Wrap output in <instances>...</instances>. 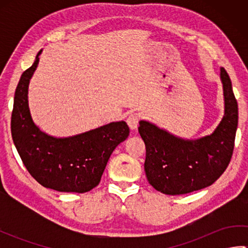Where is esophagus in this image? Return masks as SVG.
Returning a JSON list of instances; mask_svg holds the SVG:
<instances>
[{
    "mask_svg": "<svg viewBox=\"0 0 248 248\" xmlns=\"http://www.w3.org/2000/svg\"><path fill=\"white\" fill-rule=\"evenodd\" d=\"M139 120H140V118H139L138 114H134V113H133V114L129 115V117L127 118V124H128V125H129V128H130L131 130H135L136 128H138Z\"/></svg>",
    "mask_w": 248,
    "mask_h": 248,
    "instance_id": "1",
    "label": "esophagus"
}]
</instances>
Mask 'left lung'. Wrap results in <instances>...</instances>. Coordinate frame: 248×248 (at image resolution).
Returning a JSON list of instances; mask_svg holds the SVG:
<instances>
[{
  "mask_svg": "<svg viewBox=\"0 0 248 248\" xmlns=\"http://www.w3.org/2000/svg\"><path fill=\"white\" fill-rule=\"evenodd\" d=\"M224 116L209 135L187 140L141 119L139 132L146 146L145 172L156 191L182 195L211 186L227 168L232 155L238 103L230 78L220 68Z\"/></svg>",
  "mask_w": 248,
  "mask_h": 248,
  "instance_id": "left-lung-1",
  "label": "left lung"
}]
</instances>
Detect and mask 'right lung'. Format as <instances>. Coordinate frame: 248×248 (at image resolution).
Returning a JSON list of instances; mask_svg holds the SVG:
<instances>
[{
	"label": "right lung",
	"instance_id": "1",
	"mask_svg": "<svg viewBox=\"0 0 248 248\" xmlns=\"http://www.w3.org/2000/svg\"><path fill=\"white\" fill-rule=\"evenodd\" d=\"M40 50L34 64L20 78L14 98L12 136L24 166L41 186L57 192L85 193L96 187L110 155L127 140L125 121L108 124L66 138L46 133L31 117L29 85L39 64Z\"/></svg>",
	"mask_w": 248,
	"mask_h": 248
}]
</instances>
